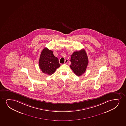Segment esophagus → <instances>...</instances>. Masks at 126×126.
I'll list each match as a JSON object with an SVG mask.
<instances>
[{
    "instance_id": "1",
    "label": "esophagus",
    "mask_w": 126,
    "mask_h": 126,
    "mask_svg": "<svg viewBox=\"0 0 126 126\" xmlns=\"http://www.w3.org/2000/svg\"><path fill=\"white\" fill-rule=\"evenodd\" d=\"M68 59H66L65 61V63H64L65 64H66L68 63Z\"/></svg>"
}]
</instances>
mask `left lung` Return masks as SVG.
<instances>
[{
    "label": "left lung",
    "mask_w": 126,
    "mask_h": 126,
    "mask_svg": "<svg viewBox=\"0 0 126 126\" xmlns=\"http://www.w3.org/2000/svg\"><path fill=\"white\" fill-rule=\"evenodd\" d=\"M70 61V68L76 75L80 76L86 72L89 61L84 49L74 52L71 55Z\"/></svg>",
    "instance_id": "obj_1"
}]
</instances>
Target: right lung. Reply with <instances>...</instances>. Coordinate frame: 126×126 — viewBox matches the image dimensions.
<instances>
[{
    "instance_id": "obj_1",
    "label": "right lung",
    "mask_w": 126,
    "mask_h": 126,
    "mask_svg": "<svg viewBox=\"0 0 126 126\" xmlns=\"http://www.w3.org/2000/svg\"><path fill=\"white\" fill-rule=\"evenodd\" d=\"M39 65L43 73L49 75L54 73L61 66L58 58L54 56L52 51L47 48H44L42 51Z\"/></svg>"
}]
</instances>
